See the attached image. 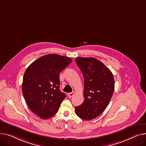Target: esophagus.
Masks as SVG:
<instances>
[{"mask_svg":"<svg viewBox=\"0 0 146 146\" xmlns=\"http://www.w3.org/2000/svg\"><path fill=\"white\" fill-rule=\"evenodd\" d=\"M74 93H75L74 92H72V93H69V94H68V97H69V98H72V97L74 96Z\"/></svg>","mask_w":146,"mask_h":146,"instance_id":"34e87169","label":"esophagus"}]
</instances>
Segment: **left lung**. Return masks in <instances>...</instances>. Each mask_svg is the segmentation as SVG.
<instances>
[{
	"label": "left lung",
	"instance_id": "8db88e82",
	"mask_svg": "<svg viewBox=\"0 0 146 146\" xmlns=\"http://www.w3.org/2000/svg\"><path fill=\"white\" fill-rule=\"evenodd\" d=\"M76 62L84 77V102L75 107L80 119L92 120L100 115L108 106L114 90L111 72L94 57L76 58Z\"/></svg>",
	"mask_w": 146,
	"mask_h": 146
}]
</instances>
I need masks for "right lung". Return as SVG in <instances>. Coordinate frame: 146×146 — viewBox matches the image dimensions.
Wrapping results in <instances>:
<instances>
[{"label":"right lung","mask_w":146,"mask_h":146,"mask_svg":"<svg viewBox=\"0 0 146 146\" xmlns=\"http://www.w3.org/2000/svg\"><path fill=\"white\" fill-rule=\"evenodd\" d=\"M72 62L70 57L56 54L38 58L26 70L22 92L31 110L43 119L59 110L66 94L60 91L59 74Z\"/></svg>","instance_id":"add662e5"}]
</instances>
